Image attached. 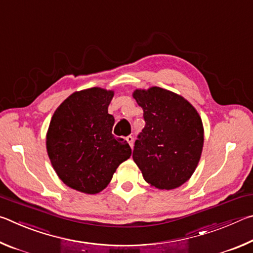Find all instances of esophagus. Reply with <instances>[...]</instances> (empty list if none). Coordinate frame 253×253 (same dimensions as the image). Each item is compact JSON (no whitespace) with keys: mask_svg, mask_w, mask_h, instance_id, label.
<instances>
[{"mask_svg":"<svg viewBox=\"0 0 253 253\" xmlns=\"http://www.w3.org/2000/svg\"><path fill=\"white\" fill-rule=\"evenodd\" d=\"M126 140H127V143L129 144V146L132 148V146H134V137L128 136V137H126Z\"/></svg>","mask_w":253,"mask_h":253,"instance_id":"esophagus-1","label":"esophagus"}]
</instances>
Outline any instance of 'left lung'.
Returning <instances> with one entry per match:
<instances>
[{"mask_svg": "<svg viewBox=\"0 0 253 253\" xmlns=\"http://www.w3.org/2000/svg\"><path fill=\"white\" fill-rule=\"evenodd\" d=\"M132 97L146 123L132 160L151 186L179 187L193 175L202 154L204 128L198 110L181 95L160 87L136 89Z\"/></svg>", "mask_w": 253, "mask_h": 253, "instance_id": "8db88e82", "label": "left lung"}]
</instances>
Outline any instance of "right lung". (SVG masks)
I'll return each instance as SVG.
<instances>
[{
    "mask_svg": "<svg viewBox=\"0 0 253 253\" xmlns=\"http://www.w3.org/2000/svg\"><path fill=\"white\" fill-rule=\"evenodd\" d=\"M113 97L114 90L100 87L71 93L55 109L46 131V152L55 173L67 186L85 194L106 188L131 155L126 140L111 134Z\"/></svg>",
    "mask_w": 253,
    "mask_h": 253,
    "instance_id": "obj_1",
    "label": "right lung"
}]
</instances>
